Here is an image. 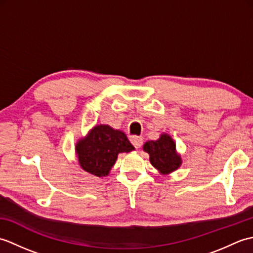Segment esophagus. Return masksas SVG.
Listing matches in <instances>:
<instances>
[{
    "mask_svg": "<svg viewBox=\"0 0 253 253\" xmlns=\"http://www.w3.org/2000/svg\"><path fill=\"white\" fill-rule=\"evenodd\" d=\"M130 141L133 144V147L136 149H139L142 146V142H143V138L141 136H131L130 137Z\"/></svg>",
    "mask_w": 253,
    "mask_h": 253,
    "instance_id": "34e87169",
    "label": "esophagus"
}]
</instances>
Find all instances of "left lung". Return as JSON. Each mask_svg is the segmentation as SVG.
Masks as SVG:
<instances>
[{
    "instance_id": "obj_1",
    "label": "left lung",
    "mask_w": 253,
    "mask_h": 253,
    "mask_svg": "<svg viewBox=\"0 0 253 253\" xmlns=\"http://www.w3.org/2000/svg\"><path fill=\"white\" fill-rule=\"evenodd\" d=\"M175 149V142L168 135H162L157 141H148L143 146L144 151L150 154V162L163 174L171 173L181 164Z\"/></svg>"
}]
</instances>
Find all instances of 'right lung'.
Segmentation results:
<instances>
[{
  "instance_id": "right-lung-1",
  "label": "right lung",
  "mask_w": 253,
  "mask_h": 253,
  "mask_svg": "<svg viewBox=\"0 0 253 253\" xmlns=\"http://www.w3.org/2000/svg\"><path fill=\"white\" fill-rule=\"evenodd\" d=\"M133 150L126 135L107 125L95 126L76 146L82 168L95 176H105L115 164L118 153Z\"/></svg>"
}]
</instances>
